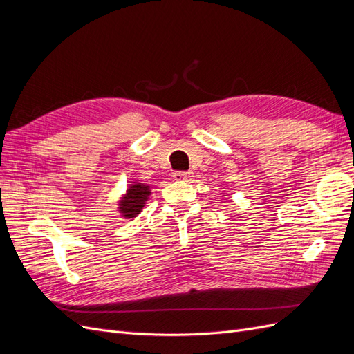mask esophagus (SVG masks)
<instances>
[{
    "mask_svg": "<svg viewBox=\"0 0 354 354\" xmlns=\"http://www.w3.org/2000/svg\"><path fill=\"white\" fill-rule=\"evenodd\" d=\"M192 177V173L190 171H177V173H174V178L178 180V181H189Z\"/></svg>",
    "mask_w": 354,
    "mask_h": 354,
    "instance_id": "34e87169",
    "label": "esophagus"
}]
</instances>
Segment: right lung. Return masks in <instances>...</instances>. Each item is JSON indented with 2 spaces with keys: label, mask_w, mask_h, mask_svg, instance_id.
<instances>
[{
  "label": "right lung",
  "mask_w": 354,
  "mask_h": 354,
  "mask_svg": "<svg viewBox=\"0 0 354 354\" xmlns=\"http://www.w3.org/2000/svg\"><path fill=\"white\" fill-rule=\"evenodd\" d=\"M151 195L149 186H145L142 183L131 185L130 189L127 190V195L120 202V211L122 212V217L125 218H134L137 214L142 211L145 203L147 201V196Z\"/></svg>",
  "instance_id": "obj_1"
}]
</instances>
